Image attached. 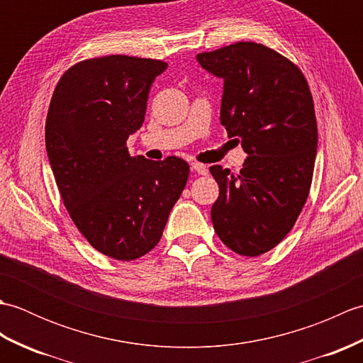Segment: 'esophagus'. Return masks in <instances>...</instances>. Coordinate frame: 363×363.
I'll return each mask as SVG.
<instances>
[{"mask_svg":"<svg viewBox=\"0 0 363 363\" xmlns=\"http://www.w3.org/2000/svg\"><path fill=\"white\" fill-rule=\"evenodd\" d=\"M190 167L198 174H207V172H209V169H207V167L203 165V164H199V162H191Z\"/></svg>","mask_w":363,"mask_h":363,"instance_id":"1","label":"esophagus"}]
</instances>
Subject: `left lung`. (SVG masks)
Segmentation results:
<instances>
[{"instance_id":"left-lung-1","label":"left lung","mask_w":363,"mask_h":363,"mask_svg":"<svg viewBox=\"0 0 363 363\" xmlns=\"http://www.w3.org/2000/svg\"><path fill=\"white\" fill-rule=\"evenodd\" d=\"M196 60L225 81L220 121L248 154L238 174L211 167L220 187L213 229L229 250L260 256L290 233L309 196L318 145L309 84L262 43L238 42Z\"/></svg>"}]
</instances>
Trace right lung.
Wrapping results in <instances>:
<instances>
[{"mask_svg":"<svg viewBox=\"0 0 363 363\" xmlns=\"http://www.w3.org/2000/svg\"><path fill=\"white\" fill-rule=\"evenodd\" d=\"M156 59H87L62 74L50 103L45 142L73 223L99 252L134 260L160 240L189 179V164L133 157L126 140L142 128Z\"/></svg>","mask_w":363,"mask_h":363,"instance_id":"obj_1","label":"right lung"}]
</instances>
